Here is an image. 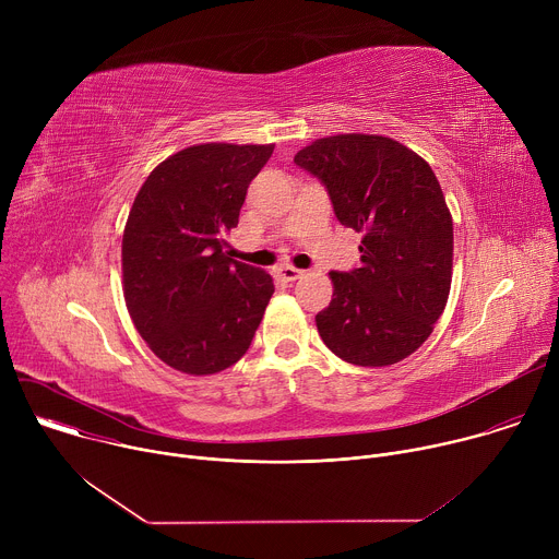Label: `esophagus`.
Segmentation results:
<instances>
[{
  "instance_id": "1",
  "label": "esophagus",
  "mask_w": 559,
  "mask_h": 559,
  "mask_svg": "<svg viewBox=\"0 0 559 559\" xmlns=\"http://www.w3.org/2000/svg\"><path fill=\"white\" fill-rule=\"evenodd\" d=\"M276 272H278V276H281L283 281H296V278L302 276V272H300L298 267H292V265H281Z\"/></svg>"
}]
</instances>
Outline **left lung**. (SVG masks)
Masks as SVG:
<instances>
[{"label": "left lung", "instance_id": "obj_1", "mask_svg": "<svg viewBox=\"0 0 559 559\" xmlns=\"http://www.w3.org/2000/svg\"><path fill=\"white\" fill-rule=\"evenodd\" d=\"M294 164L325 183L338 221L362 234L360 267L330 272L334 296L316 313L318 334L358 367L405 360L431 336L453 274V218L431 166L365 132L316 139Z\"/></svg>", "mask_w": 559, "mask_h": 559}]
</instances>
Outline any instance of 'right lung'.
<instances>
[{
    "instance_id": "obj_1",
    "label": "right lung",
    "mask_w": 559,
    "mask_h": 559,
    "mask_svg": "<svg viewBox=\"0 0 559 559\" xmlns=\"http://www.w3.org/2000/svg\"><path fill=\"white\" fill-rule=\"evenodd\" d=\"M274 143H199L158 164L130 207L123 298L152 354L188 376L243 358L274 294L265 270L225 254L250 181Z\"/></svg>"
}]
</instances>
